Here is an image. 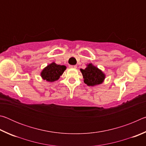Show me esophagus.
<instances>
[{
  "mask_svg": "<svg viewBox=\"0 0 146 146\" xmlns=\"http://www.w3.org/2000/svg\"><path fill=\"white\" fill-rule=\"evenodd\" d=\"M69 67H70V68H72V69H75V68H77V66H70Z\"/></svg>",
  "mask_w": 146,
  "mask_h": 146,
  "instance_id": "esophagus-1",
  "label": "esophagus"
}]
</instances>
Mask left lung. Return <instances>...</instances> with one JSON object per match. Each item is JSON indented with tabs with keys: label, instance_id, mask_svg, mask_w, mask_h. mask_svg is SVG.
I'll list each match as a JSON object with an SVG mask.
<instances>
[{
	"label": "left lung",
	"instance_id": "left-lung-1",
	"mask_svg": "<svg viewBox=\"0 0 146 146\" xmlns=\"http://www.w3.org/2000/svg\"><path fill=\"white\" fill-rule=\"evenodd\" d=\"M80 70L82 74L84 82L88 86L101 84L106 78L105 73L92 63L86 64V68L84 70L80 69Z\"/></svg>",
	"mask_w": 146,
	"mask_h": 146
}]
</instances>
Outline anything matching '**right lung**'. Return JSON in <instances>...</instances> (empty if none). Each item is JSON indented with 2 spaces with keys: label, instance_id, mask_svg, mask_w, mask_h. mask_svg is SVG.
Instances as JSON below:
<instances>
[{
  "label": "right lung",
  "instance_id": "add662e5",
  "mask_svg": "<svg viewBox=\"0 0 146 146\" xmlns=\"http://www.w3.org/2000/svg\"><path fill=\"white\" fill-rule=\"evenodd\" d=\"M66 66L58 65L55 62L48 64L40 72L41 78L47 82H53L58 80L62 76L64 71L66 70Z\"/></svg>",
  "mask_w": 146,
  "mask_h": 146
}]
</instances>
